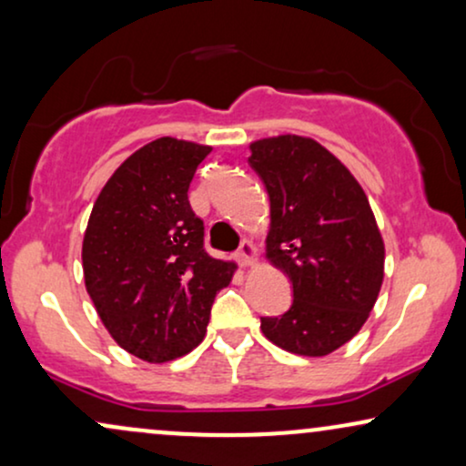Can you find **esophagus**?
Wrapping results in <instances>:
<instances>
[{
	"instance_id": "34e87169",
	"label": "esophagus",
	"mask_w": 466,
	"mask_h": 466,
	"mask_svg": "<svg viewBox=\"0 0 466 466\" xmlns=\"http://www.w3.org/2000/svg\"><path fill=\"white\" fill-rule=\"evenodd\" d=\"M237 258H238V262L243 264V267H249V264H253L258 260V249H256V245L251 243V240H243V243H240V247H238V253H237Z\"/></svg>"
}]
</instances>
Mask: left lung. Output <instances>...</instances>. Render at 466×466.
Wrapping results in <instances>:
<instances>
[{"mask_svg":"<svg viewBox=\"0 0 466 466\" xmlns=\"http://www.w3.org/2000/svg\"><path fill=\"white\" fill-rule=\"evenodd\" d=\"M249 148L270 199L267 258L292 281L290 309L260 329L288 352L325 357L355 338L379 299L380 229L355 176L318 141L279 135Z\"/></svg>","mask_w":466,"mask_h":466,"instance_id":"obj_1","label":"left lung"}]
</instances>
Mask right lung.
Returning a JSON list of instances; mask_svg holds the SVG:
<instances>
[{
  "mask_svg": "<svg viewBox=\"0 0 466 466\" xmlns=\"http://www.w3.org/2000/svg\"><path fill=\"white\" fill-rule=\"evenodd\" d=\"M210 146L161 137L133 152L98 193L87 221L86 290L111 338L148 363L172 361L204 339L234 262L204 249L189 185Z\"/></svg>",
  "mask_w": 466,
  "mask_h": 466,
  "instance_id": "right-lung-1",
  "label": "right lung"
}]
</instances>
